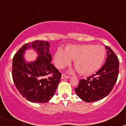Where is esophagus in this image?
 <instances>
[{
    "label": "esophagus",
    "instance_id": "obj_1",
    "mask_svg": "<svg viewBox=\"0 0 126 126\" xmlns=\"http://www.w3.org/2000/svg\"><path fill=\"white\" fill-rule=\"evenodd\" d=\"M70 78L69 76L65 75V74H62V76H61V78L62 79H67V78Z\"/></svg>",
    "mask_w": 126,
    "mask_h": 126
}]
</instances>
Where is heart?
<instances>
[{"instance_id": "1", "label": "heart", "mask_w": 126, "mask_h": 126, "mask_svg": "<svg viewBox=\"0 0 126 126\" xmlns=\"http://www.w3.org/2000/svg\"><path fill=\"white\" fill-rule=\"evenodd\" d=\"M105 57L104 47L100 45L86 44L69 45L65 50L59 48L54 57L58 67H63L74 61V65L79 73L89 75L96 72L101 67Z\"/></svg>"}]
</instances>
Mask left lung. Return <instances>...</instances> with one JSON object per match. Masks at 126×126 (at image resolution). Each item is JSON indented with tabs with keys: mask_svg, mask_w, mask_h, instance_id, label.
Masks as SVG:
<instances>
[{
	"mask_svg": "<svg viewBox=\"0 0 126 126\" xmlns=\"http://www.w3.org/2000/svg\"><path fill=\"white\" fill-rule=\"evenodd\" d=\"M106 61L96 74L87 79H81L75 88L76 94L86 102L99 101L106 97L113 89L119 74V62L110 48L105 46Z\"/></svg>",
	"mask_w": 126,
	"mask_h": 126,
	"instance_id": "obj_1",
	"label": "left lung"
}]
</instances>
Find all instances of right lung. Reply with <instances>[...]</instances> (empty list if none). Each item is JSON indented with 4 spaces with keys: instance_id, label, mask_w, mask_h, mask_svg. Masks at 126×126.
<instances>
[{
    "instance_id": "right-lung-1",
    "label": "right lung",
    "mask_w": 126,
    "mask_h": 126,
    "mask_svg": "<svg viewBox=\"0 0 126 126\" xmlns=\"http://www.w3.org/2000/svg\"><path fill=\"white\" fill-rule=\"evenodd\" d=\"M50 43L36 40L23 45L13 57L12 76L22 96L32 103H47L53 96L61 81V73L51 63ZM33 49L38 56L27 61L24 54Z\"/></svg>"
}]
</instances>
